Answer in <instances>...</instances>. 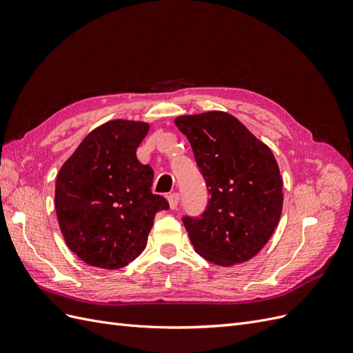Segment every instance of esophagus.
Returning <instances> with one entry per match:
<instances>
[{
    "label": "esophagus",
    "instance_id": "34e87169",
    "mask_svg": "<svg viewBox=\"0 0 353 353\" xmlns=\"http://www.w3.org/2000/svg\"><path fill=\"white\" fill-rule=\"evenodd\" d=\"M168 201H169V208L172 209V210H175L176 208H178V201H179V194L178 193H174V194H170V196H168Z\"/></svg>",
    "mask_w": 353,
    "mask_h": 353
}]
</instances>
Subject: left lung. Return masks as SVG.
<instances>
[{
	"mask_svg": "<svg viewBox=\"0 0 353 353\" xmlns=\"http://www.w3.org/2000/svg\"><path fill=\"white\" fill-rule=\"evenodd\" d=\"M193 148L210 199L200 216H184L194 250L231 266L258 254L279 225L283 179L270 147L225 112L175 119Z\"/></svg>",
	"mask_w": 353,
	"mask_h": 353,
	"instance_id": "1",
	"label": "left lung"
}]
</instances>
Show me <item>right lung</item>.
Listing matches in <instances>:
<instances>
[{
    "instance_id": "add662e5",
    "label": "right lung",
    "mask_w": 353,
    "mask_h": 353,
    "mask_svg": "<svg viewBox=\"0 0 353 353\" xmlns=\"http://www.w3.org/2000/svg\"><path fill=\"white\" fill-rule=\"evenodd\" d=\"M148 123L116 119L95 128L61 166L56 212L68 248L81 261L119 270L145 249L156 213L168 210L153 194V169L137 159Z\"/></svg>"
}]
</instances>
